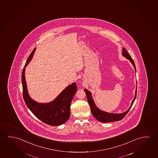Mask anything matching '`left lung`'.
I'll return each instance as SVG.
<instances>
[{
    "label": "left lung",
    "mask_w": 158,
    "mask_h": 158,
    "mask_svg": "<svg viewBox=\"0 0 158 158\" xmlns=\"http://www.w3.org/2000/svg\"><path fill=\"white\" fill-rule=\"evenodd\" d=\"M122 55L131 62V63L132 64V65L134 66L135 70V72H136V66H135V64L134 63V60H132V58H131V56L130 55L129 52L127 51L125 48H123ZM136 83H137V82H136ZM84 91H85L86 95L87 96V100H88L89 104L90 105V109H91V111L93 116L95 117V118L97 119L98 121L101 122V123H110V122L119 121V120H121L122 119L124 118L125 116L126 115L127 113L129 112V110L131 109V107L133 105L135 100L136 99V95H137V87H136V91H135V97H134L133 101H132L131 106L130 107L129 109H127L126 110V112L122 113H112L105 112V111H103L102 110H101L96 106V105L95 104L94 100L92 97V94H91V93L90 91L85 89Z\"/></svg>",
    "instance_id": "left-lung-1"
}]
</instances>
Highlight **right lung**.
Listing matches in <instances>:
<instances>
[{"label": "right lung", "instance_id": "add662e5", "mask_svg": "<svg viewBox=\"0 0 158 158\" xmlns=\"http://www.w3.org/2000/svg\"><path fill=\"white\" fill-rule=\"evenodd\" d=\"M36 48L33 50L22 70V84L24 102L29 110L41 122L51 126H58L66 123L70 117V106L77 91L76 83L68 85L55 100L49 103H39L30 97L25 78V70L33 57ZM30 60H29V58Z\"/></svg>", "mask_w": 158, "mask_h": 158}]
</instances>
